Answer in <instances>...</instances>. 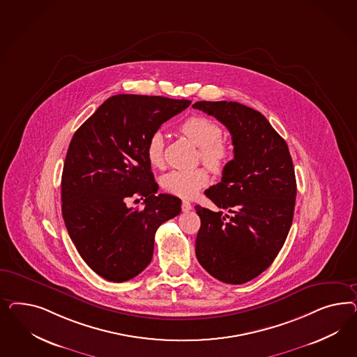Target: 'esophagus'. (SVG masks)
Masks as SVG:
<instances>
[{"mask_svg":"<svg viewBox=\"0 0 357 357\" xmlns=\"http://www.w3.org/2000/svg\"><path fill=\"white\" fill-rule=\"evenodd\" d=\"M191 209H192L191 203L187 202V200H183V202H182V211H183V212H190Z\"/></svg>","mask_w":357,"mask_h":357,"instance_id":"1","label":"esophagus"}]
</instances>
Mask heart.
<instances>
[{
	"mask_svg": "<svg viewBox=\"0 0 357 357\" xmlns=\"http://www.w3.org/2000/svg\"><path fill=\"white\" fill-rule=\"evenodd\" d=\"M181 133L199 146V155L202 162L213 173L225 170L231 151L222 139V130L213 120L206 116H191L179 126ZM165 141L161 132H154L146 142L145 154L151 167H162ZM209 182L204 169L194 170H172L163 174L160 183L163 191L169 194L190 199L197 194Z\"/></svg>",
	"mask_w": 357,
	"mask_h": 357,
	"instance_id": "b5f03b06",
	"label": "heart"
}]
</instances>
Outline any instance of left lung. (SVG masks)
<instances>
[{
    "instance_id": "left-lung-1",
    "label": "left lung",
    "mask_w": 357,
    "mask_h": 357,
    "mask_svg": "<svg viewBox=\"0 0 357 357\" xmlns=\"http://www.w3.org/2000/svg\"><path fill=\"white\" fill-rule=\"evenodd\" d=\"M192 107L221 121L234 146L221 182L206 191L220 211L195 206L202 221L196 258L217 280L243 284L270 267L292 227L297 194L292 157L285 140L254 108L227 100H202Z\"/></svg>"
}]
</instances>
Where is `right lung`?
<instances>
[{
    "label": "right lung",
    "instance_id": "right-lung-1",
    "mask_svg": "<svg viewBox=\"0 0 357 357\" xmlns=\"http://www.w3.org/2000/svg\"><path fill=\"white\" fill-rule=\"evenodd\" d=\"M191 105L187 99L118 94L108 98L76 130L61 176L65 227L87 266L114 282L148 267L154 236L181 213V199L157 194L145 148L165 121ZM146 197V206H126Z\"/></svg>",
    "mask_w": 357,
    "mask_h": 357
}]
</instances>
